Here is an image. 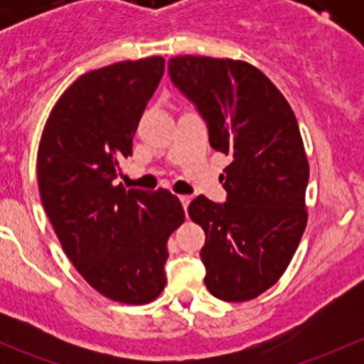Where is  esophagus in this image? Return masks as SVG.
Instances as JSON below:
<instances>
[{
	"label": "esophagus",
	"instance_id": "34e87169",
	"mask_svg": "<svg viewBox=\"0 0 364 364\" xmlns=\"http://www.w3.org/2000/svg\"><path fill=\"white\" fill-rule=\"evenodd\" d=\"M179 200H181L183 208H185V211H186V208H188V204L192 203V197H190V196H179Z\"/></svg>",
	"mask_w": 364,
	"mask_h": 364
}]
</instances>
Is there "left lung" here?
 Listing matches in <instances>:
<instances>
[{
    "instance_id": "1",
    "label": "left lung",
    "mask_w": 364,
    "mask_h": 364,
    "mask_svg": "<svg viewBox=\"0 0 364 364\" xmlns=\"http://www.w3.org/2000/svg\"><path fill=\"white\" fill-rule=\"evenodd\" d=\"M168 75L203 114L211 148L232 156L227 203L188 205L205 234L204 284L218 299H253L280 280L306 229L310 165L294 111L247 61L186 54L168 60Z\"/></svg>"
}]
</instances>
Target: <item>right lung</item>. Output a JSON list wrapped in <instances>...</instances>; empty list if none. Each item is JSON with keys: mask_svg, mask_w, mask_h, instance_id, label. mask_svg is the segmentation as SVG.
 Segmentation results:
<instances>
[{"mask_svg": "<svg viewBox=\"0 0 364 364\" xmlns=\"http://www.w3.org/2000/svg\"><path fill=\"white\" fill-rule=\"evenodd\" d=\"M164 70V58L151 56L80 75L54 104L36 155L43 209L70 262L95 291L123 304L161 294L167 241L185 222L167 190L114 185Z\"/></svg>", "mask_w": 364, "mask_h": 364, "instance_id": "add662e5", "label": "right lung"}]
</instances>
